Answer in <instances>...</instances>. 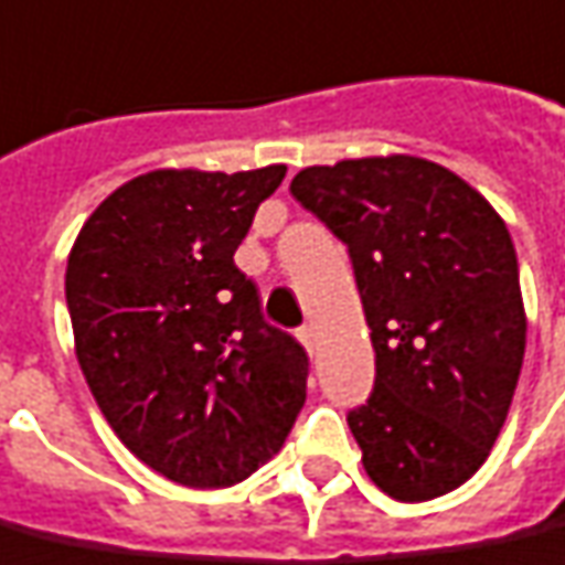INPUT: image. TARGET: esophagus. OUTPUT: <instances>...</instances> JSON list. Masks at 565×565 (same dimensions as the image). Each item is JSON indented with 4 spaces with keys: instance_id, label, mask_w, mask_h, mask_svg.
<instances>
[{
    "instance_id": "obj_1",
    "label": "esophagus",
    "mask_w": 565,
    "mask_h": 565,
    "mask_svg": "<svg viewBox=\"0 0 565 565\" xmlns=\"http://www.w3.org/2000/svg\"><path fill=\"white\" fill-rule=\"evenodd\" d=\"M296 338L302 341L308 353L315 350V329H311V326H299V329H296Z\"/></svg>"
}]
</instances>
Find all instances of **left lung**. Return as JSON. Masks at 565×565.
Listing matches in <instances>:
<instances>
[{
    "label": "left lung",
    "instance_id": "obj_1",
    "mask_svg": "<svg viewBox=\"0 0 565 565\" xmlns=\"http://www.w3.org/2000/svg\"><path fill=\"white\" fill-rule=\"evenodd\" d=\"M290 194L347 245L374 388L347 413L371 482L404 503L482 467L527 344L512 236L452 170L413 158L305 167Z\"/></svg>",
    "mask_w": 565,
    "mask_h": 565
}]
</instances>
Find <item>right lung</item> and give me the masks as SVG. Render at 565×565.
Returning a JSON list of instances; mask_svg holds the SVG:
<instances>
[{
	"instance_id": "add662e5",
	"label": "right lung",
	"mask_w": 565,
	"mask_h": 565,
	"mask_svg": "<svg viewBox=\"0 0 565 565\" xmlns=\"http://www.w3.org/2000/svg\"><path fill=\"white\" fill-rule=\"evenodd\" d=\"M287 167L152 170L83 224L65 271L83 377L116 437L188 488L248 479L305 404L308 353L233 263Z\"/></svg>"
}]
</instances>
